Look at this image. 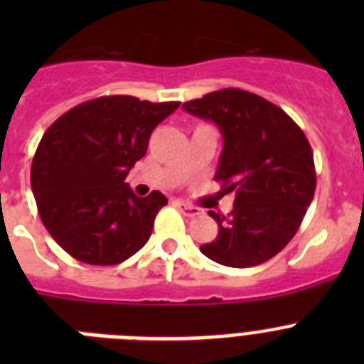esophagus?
I'll use <instances>...</instances> for the list:
<instances>
[{"label":"esophagus","mask_w":364,"mask_h":364,"mask_svg":"<svg viewBox=\"0 0 364 364\" xmlns=\"http://www.w3.org/2000/svg\"><path fill=\"white\" fill-rule=\"evenodd\" d=\"M175 204H176V208H178V210L186 215V217H198V215L202 213V211L198 210V208H195V205L188 204V202L176 200Z\"/></svg>","instance_id":"obj_1"}]
</instances>
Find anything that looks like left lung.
<instances>
[{
	"label": "left lung",
	"instance_id": "left-lung-1",
	"mask_svg": "<svg viewBox=\"0 0 364 364\" xmlns=\"http://www.w3.org/2000/svg\"><path fill=\"white\" fill-rule=\"evenodd\" d=\"M182 107L218 125L224 147L215 180L235 193L231 213L210 211L218 235L200 252L230 268L262 264L294 239L314 198L315 166L306 134L281 107L233 87Z\"/></svg>",
	"mask_w": 364,
	"mask_h": 364
}]
</instances>
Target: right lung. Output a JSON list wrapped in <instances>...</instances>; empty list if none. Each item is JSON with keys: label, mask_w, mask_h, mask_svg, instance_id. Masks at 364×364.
I'll return each mask as SVG.
<instances>
[{"label": "right lung", "mask_w": 364, "mask_h": 364, "mask_svg": "<svg viewBox=\"0 0 364 364\" xmlns=\"http://www.w3.org/2000/svg\"><path fill=\"white\" fill-rule=\"evenodd\" d=\"M178 105L100 96L45 131L32 159V193L43 226L70 257L120 264L149 240L167 198L160 191L136 197L125 176L147 153L154 127Z\"/></svg>", "instance_id": "right-lung-1"}]
</instances>
